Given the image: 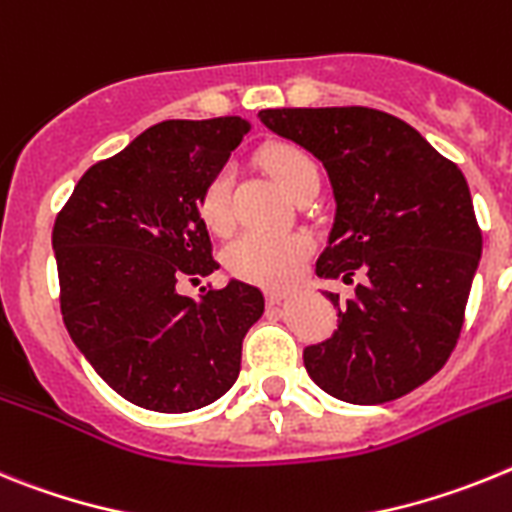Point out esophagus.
I'll return each instance as SVG.
<instances>
[{"label": "esophagus", "mask_w": 512, "mask_h": 512, "mask_svg": "<svg viewBox=\"0 0 512 512\" xmlns=\"http://www.w3.org/2000/svg\"><path fill=\"white\" fill-rule=\"evenodd\" d=\"M283 299H286V293L278 291V288H270V291H268V306H278Z\"/></svg>", "instance_id": "34e87169"}]
</instances>
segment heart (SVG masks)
I'll return each mask as SVG.
<instances>
[{
  "label": "heart",
  "instance_id": "heart-1",
  "mask_svg": "<svg viewBox=\"0 0 512 512\" xmlns=\"http://www.w3.org/2000/svg\"><path fill=\"white\" fill-rule=\"evenodd\" d=\"M262 164L273 180L288 195L299 188L309 175H317V167L296 146H268L262 151ZM201 216L211 229H226L231 221V170L221 167L213 172L201 195ZM311 244L304 234L286 231H244L226 247V265L234 275L255 283L281 286L296 278L309 255Z\"/></svg>",
  "mask_w": 512,
  "mask_h": 512
}]
</instances>
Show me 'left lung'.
I'll list each match as a JSON object with an SVG mask.
<instances>
[{"label": "left lung", "mask_w": 512, "mask_h": 512, "mask_svg": "<svg viewBox=\"0 0 512 512\" xmlns=\"http://www.w3.org/2000/svg\"><path fill=\"white\" fill-rule=\"evenodd\" d=\"M257 118L327 170L335 198L319 278L363 281L322 291L337 330L304 348L311 381L350 404H381L441 371L459 340L482 257L466 177L420 131L371 108H281Z\"/></svg>", "instance_id": "8db88e82"}]
</instances>
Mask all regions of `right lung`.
Listing matches in <instances>:
<instances>
[{
	"label": "right lung",
	"mask_w": 512,
	"mask_h": 512,
	"mask_svg": "<svg viewBox=\"0 0 512 512\" xmlns=\"http://www.w3.org/2000/svg\"><path fill=\"white\" fill-rule=\"evenodd\" d=\"M247 131L242 118L146 128L84 172L53 224L69 337L136 407L201 410L237 381L262 291L231 278L193 299L177 283L219 268L201 195Z\"/></svg>",
	"instance_id": "obj_1"
}]
</instances>
